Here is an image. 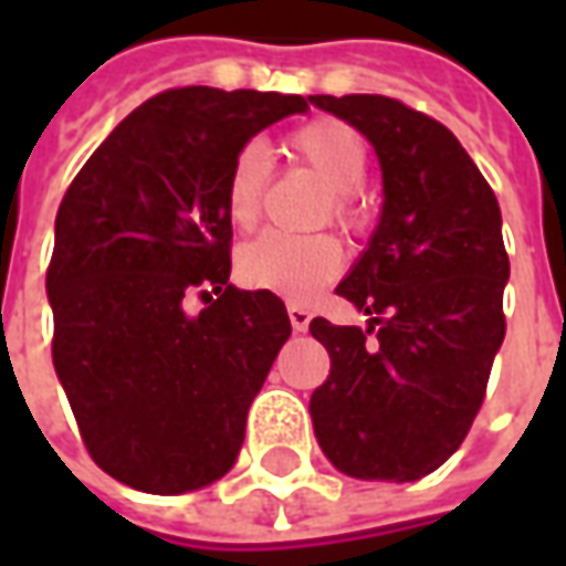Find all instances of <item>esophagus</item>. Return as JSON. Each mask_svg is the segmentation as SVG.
<instances>
[{
    "label": "esophagus",
    "instance_id": "34e87169",
    "mask_svg": "<svg viewBox=\"0 0 566 566\" xmlns=\"http://www.w3.org/2000/svg\"><path fill=\"white\" fill-rule=\"evenodd\" d=\"M287 318H291V327H294L296 333H306L312 315H308V308L296 306L294 303V306H287Z\"/></svg>",
    "mask_w": 566,
    "mask_h": 566
}]
</instances>
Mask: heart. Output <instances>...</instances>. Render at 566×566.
Listing matches in <instances>:
<instances>
[{
    "label": "heart",
    "mask_w": 566,
    "mask_h": 566,
    "mask_svg": "<svg viewBox=\"0 0 566 566\" xmlns=\"http://www.w3.org/2000/svg\"><path fill=\"white\" fill-rule=\"evenodd\" d=\"M287 148L331 185V199L324 202V218H333L343 230L357 233L367 223V209L357 187L367 175V148L336 117H315L287 136ZM272 157L260 142H248L235 150L223 178L227 218L239 230H251L263 211V193L270 185ZM343 270V245L331 233H263L248 242L239 254V279L254 291H270L294 303H306L331 284Z\"/></svg>",
    "instance_id": "b5f03b06"
}]
</instances>
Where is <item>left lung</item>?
I'll list each match as a JSON object with an SVG mask.
<instances>
[{
  "label": "left lung",
  "instance_id": "left-lung-1",
  "mask_svg": "<svg viewBox=\"0 0 566 566\" xmlns=\"http://www.w3.org/2000/svg\"><path fill=\"white\" fill-rule=\"evenodd\" d=\"M360 129L381 163V221L336 294L369 327L308 324L331 355L312 424L336 470L416 482L458 451L506 336L494 190L449 127L379 93L308 96Z\"/></svg>",
  "mask_w": 566,
  "mask_h": 566
}]
</instances>
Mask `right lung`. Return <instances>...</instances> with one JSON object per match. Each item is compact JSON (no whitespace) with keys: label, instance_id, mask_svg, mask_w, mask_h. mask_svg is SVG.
<instances>
[{"label":"right lung","instance_id":"right-lung-1","mask_svg":"<svg viewBox=\"0 0 566 566\" xmlns=\"http://www.w3.org/2000/svg\"><path fill=\"white\" fill-rule=\"evenodd\" d=\"M306 108L284 93L163 91L60 202L51 355L91 458L124 485L185 494L235 463L291 318L270 291L230 284L223 178L260 129Z\"/></svg>","mask_w":566,"mask_h":566}]
</instances>
